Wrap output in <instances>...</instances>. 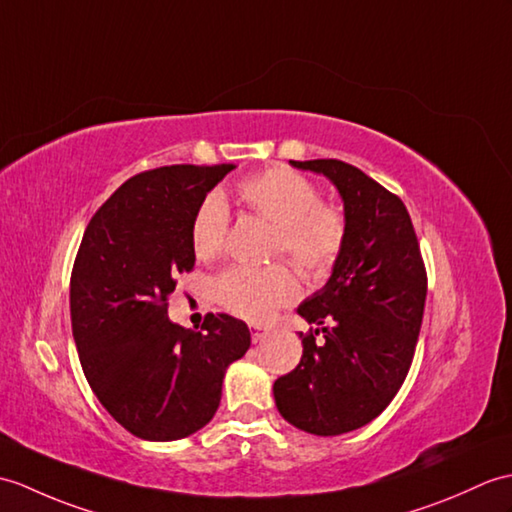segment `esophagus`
Wrapping results in <instances>:
<instances>
[{
  "label": "esophagus",
  "instance_id": "esophagus-1",
  "mask_svg": "<svg viewBox=\"0 0 512 512\" xmlns=\"http://www.w3.org/2000/svg\"><path fill=\"white\" fill-rule=\"evenodd\" d=\"M264 336H266V331L255 329V331H253V342H255V344H257V342H261V340H264Z\"/></svg>",
  "mask_w": 512,
  "mask_h": 512
}]
</instances>
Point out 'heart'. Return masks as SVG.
Here are the masks:
<instances>
[{"label":"heart","mask_w":512,"mask_h":512,"mask_svg":"<svg viewBox=\"0 0 512 512\" xmlns=\"http://www.w3.org/2000/svg\"><path fill=\"white\" fill-rule=\"evenodd\" d=\"M237 198L275 227L272 253L288 255L307 275H323L347 242L344 213L320 202L316 185L288 168H270L237 185ZM229 209L220 194L200 202L192 222V248L200 261L216 259L227 244ZM213 296L224 310L261 323L279 305L299 296V281L285 264L233 266L213 279Z\"/></svg>","instance_id":"b5f03b06"}]
</instances>
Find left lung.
<instances>
[{"label":"left lung","mask_w":512,"mask_h":512,"mask_svg":"<svg viewBox=\"0 0 512 512\" xmlns=\"http://www.w3.org/2000/svg\"><path fill=\"white\" fill-rule=\"evenodd\" d=\"M327 176L347 218V242L329 281L296 307L307 323L303 358L272 392L281 417L316 436L371 423L406 379L417 347L427 277L401 198L338 159L290 161ZM324 331V340L315 336Z\"/></svg>","instance_id":"1"}]
</instances>
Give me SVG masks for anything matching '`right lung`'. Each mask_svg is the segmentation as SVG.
I'll list each match as a JSON object with an SVG mask.
<instances>
[{
  "label": "right lung",
  "instance_id": "1",
  "mask_svg": "<svg viewBox=\"0 0 512 512\" xmlns=\"http://www.w3.org/2000/svg\"><path fill=\"white\" fill-rule=\"evenodd\" d=\"M233 168L141 172L82 235L69 285L78 358L106 412L144 441H178L205 427L229 364L251 347L246 323L229 314H207L202 331L168 318L174 279L196 261V209Z\"/></svg>",
  "mask_w": 512,
  "mask_h": 512
}]
</instances>
